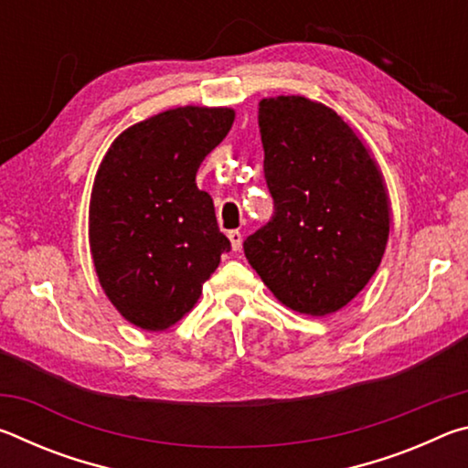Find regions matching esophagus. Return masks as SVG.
I'll return each instance as SVG.
<instances>
[{
    "instance_id": "esophagus-1",
    "label": "esophagus",
    "mask_w": 468,
    "mask_h": 468,
    "mask_svg": "<svg viewBox=\"0 0 468 468\" xmlns=\"http://www.w3.org/2000/svg\"><path fill=\"white\" fill-rule=\"evenodd\" d=\"M227 237H229V241H231L233 251H239L241 250V243H243V235L239 231H229Z\"/></svg>"
}]
</instances>
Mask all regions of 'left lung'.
<instances>
[{
  "mask_svg": "<svg viewBox=\"0 0 468 468\" xmlns=\"http://www.w3.org/2000/svg\"><path fill=\"white\" fill-rule=\"evenodd\" d=\"M258 125L274 215L243 241L245 258L282 305L335 314L382 262L390 233L382 173L357 133L322 102L262 99Z\"/></svg>",
  "mask_w": 468,
  "mask_h": 468,
  "instance_id": "1",
  "label": "left lung"
}]
</instances>
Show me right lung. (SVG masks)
I'll return each instance as SVG.
<instances>
[{
	"instance_id": "right-lung-1",
	"label": "right lung",
	"mask_w": 468,
	"mask_h": 468,
	"mask_svg": "<svg viewBox=\"0 0 468 468\" xmlns=\"http://www.w3.org/2000/svg\"><path fill=\"white\" fill-rule=\"evenodd\" d=\"M229 107H177L132 125L107 150L89 210L94 271L111 303L142 330L179 322L231 241L196 173L231 130Z\"/></svg>"
}]
</instances>
